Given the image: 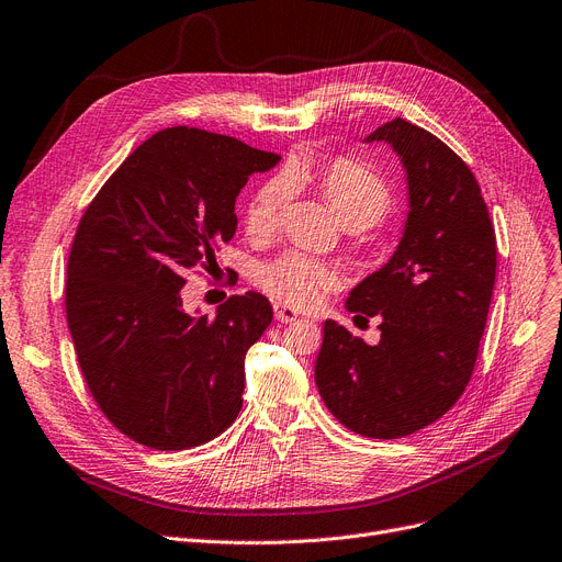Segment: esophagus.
Here are the masks:
<instances>
[{
    "mask_svg": "<svg viewBox=\"0 0 562 562\" xmlns=\"http://www.w3.org/2000/svg\"><path fill=\"white\" fill-rule=\"evenodd\" d=\"M273 310H276V319L282 322V324H291V322L299 319V312L294 307L284 305V303H276Z\"/></svg>",
    "mask_w": 562,
    "mask_h": 562,
    "instance_id": "obj_1",
    "label": "esophagus"
}]
</instances>
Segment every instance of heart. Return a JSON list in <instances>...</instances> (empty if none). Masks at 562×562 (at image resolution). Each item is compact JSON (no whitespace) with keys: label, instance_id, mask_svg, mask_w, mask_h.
Returning <instances> with one entry per match:
<instances>
[{"label":"heart","instance_id":"1","mask_svg":"<svg viewBox=\"0 0 562 562\" xmlns=\"http://www.w3.org/2000/svg\"><path fill=\"white\" fill-rule=\"evenodd\" d=\"M303 169L266 179L248 206V229L266 234L278 227L286 204L294 198V183L305 181ZM314 183L330 204L339 223L360 232L374 227L393 209V190L385 179L356 158L337 156L316 167ZM337 282L335 268L312 255L286 250L257 266L255 284L284 305L310 307Z\"/></svg>","mask_w":562,"mask_h":562}]
</instances>
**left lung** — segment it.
I'll return each instance as SVG.
<instances>
[{
	"label": "left lung",
	"instance_id": "left-lung-1",
	"mask_svg": "<svg viewBox=\"0 0 562 562\" xmlns=\"http://www.w3.org/2000/svg\"><path fill=\"white\" fill-rule=\"evenodd\" d=\"M364 142H387L402 158L408 215L395 255L347 299L349 312L379 316V345L328 319L314 379L341 425L402 438L441 418L471 381L496 282V236L469 165L436 135L393 119Z\"/></svg>",
	"mask_w": 562,
	"mask_h": 562
}]
</instances>
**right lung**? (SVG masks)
Wrapping results in <instances>:
<instances>
[{"label": "right lung", "instance_id": "obj_1", "mask_svg": "<svg viewBox=\"0 0 562 562\" xmlns=\"http://www.w3.org/2000/svg\"><path fill=\"white\" fill-rule=\"evenodd\" d=\"M280 156L200 128H165L121 162L87 206L66 268V319L105 418L154 450H186L238 416L246 353L273 319L257 291L215 316L188 314L186 273L236 232L250 175Z\"/></svg>", "mask_w": 562, "mask_h": 562}]
</instances>
